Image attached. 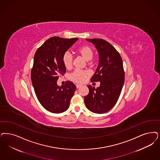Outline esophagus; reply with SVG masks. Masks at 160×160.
Instances as JSON below:
<instances>
[{
    "instance_id": "esophagus-1",
    "label": "esophagus",
    "mask_w": 160,
    "mask_h": 160,
    "mask_svg": "<svg viewBox=\"0 0 160 160\" xmlns=\"http://www.w3.org/2000/svg\"><path fill=\"white\" fill-rule=\"evenodd\" d=\"M81 86H82V85H81V84H76V88H80V87H81Z\"/></svg>"
}]
</instances>
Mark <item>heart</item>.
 <instances>
[{
  "mask_svg": "<svg viewBox=\"0 0 160 160\" xmlns=\"http://www.w3.org/2000/svg\"><path fill=\"white\" fill-rule=\"evenodd\" d=\"M77 54L81 55L86 61L90 60L93 57L94 51L93 48L88 45H84L80 47H78L76 50ZM73 58L72 54L66 52H65L62 57V61L64 67L70 69L72 65ZM88 75V71L76 69L69 75V79L72 82L76 83H83L86 77Z\"/></svg>",
  "mask_w": 160,
  "mask_h": 160,
  "instance_id": "heart-1",
  "label": "heart"
}]
</instances>
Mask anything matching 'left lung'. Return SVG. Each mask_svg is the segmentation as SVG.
I'll use <instances>...</instances> for the list:
<instances>
[{
	"label": "left lung",
	"instance_id": "1",
	"mask_svg": "<svg viewBox=\"0 0 160 160\" xmlns=\"http://www.w3.org/2000/svg\"><path fill=\"white\" fill-rule=\"evenodd\" d=\"M98 50L99 65L91 78L92 82H100L99 88L88 85L89 93L84 97V103L91 112L102 114L109 111L115 105L125 82L121 56L111 44L103 39H86Z\"/></svg>",
	"mask_w": 160,
	"mask_h": 160
}]
</instances>
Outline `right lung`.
<instances>
[{
  "label": "right lung",
  "mask_w": 160,
  "mask_h": 160,
  "mask_svg": "<svg viewBox=\"0 0 160 160\" xmlns=\"http://www.w3.org/2000/svg\"><path fill=\"white\" fill-rule=\"evenodd\" d=\"M77 40L51 37L39 47L34 55L32 83L39 103L50 112L60 113L67 110L76 89L70 81L60 87L57 81L66 72L62 55Z\"/></svg>",
  "instance_id": "add662e5"
}]
</instances>
